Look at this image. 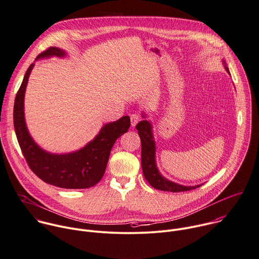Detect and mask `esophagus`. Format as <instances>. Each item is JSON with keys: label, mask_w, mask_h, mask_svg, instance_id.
Here are the masks:
<instances>
[{"label": "esophagus", "mask_w": 259, "mask_h": 259, "mask_svg": "<svg viewBox=\"0 0 259 259\" xmlns=\"http://www.w3.org/2000/svg\"><path fill=\"white\" fill-rule=\"evenodd\" d=\"M130 119H131V125L134 127L141 120V116L139 114H137V113H134V114H132L130 116Z\"/></svg>", "instance_id": "34e87169"}]
</instances>
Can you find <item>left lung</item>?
Instances as JSON below:
<instances>
[{"mask_svg":"<svg viewBox=\"0 0 259 259\" xmlns=\"http://www.w3.org/2000/svg\"><path fill=\"white\" fill-rule=\"evenodd\" d=\"M136 129L138 130V134L141 139V165L143 175L146 181L153 188L169 192H183L198 188L202 185L201 184L197 186H183L174 182H170L163 178L158 173L155 164V145L151 133L150 123L146 120L141 121L136 125Z\"/></svg>","mask_w":259,"mask_h":259,"instance_id":"obj_1","label":"left lung"}]
</instances>
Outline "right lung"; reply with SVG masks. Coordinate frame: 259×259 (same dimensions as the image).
I'll use <instances>...</instances> for the list:
<instances>
[{
  "label": "right lung",
  "mask_w": 259,
  "mask_h": 259,
  "mask_svg": "<svg viewBox=\"0 0 259 259\" xmlns=\"http://www.w3.org/2000/svg\"><path fill=\"white\" fill-rule=\"evenodd\" d=\"M51 56L63 57L65 52L51 47L40 53L37 59ZM32 68L33 64L25 73L15 98L13 112L17 140L28 166L44 182L60 188L83 189L95 186L105 174L114 143L128 131L130 118L125 116L105 125L92 142L76 152L58 155L42 150L30 137L24 121V94Z\"/></svg>",
  "instance_id": "right-lung-1"
}]
</instances>
